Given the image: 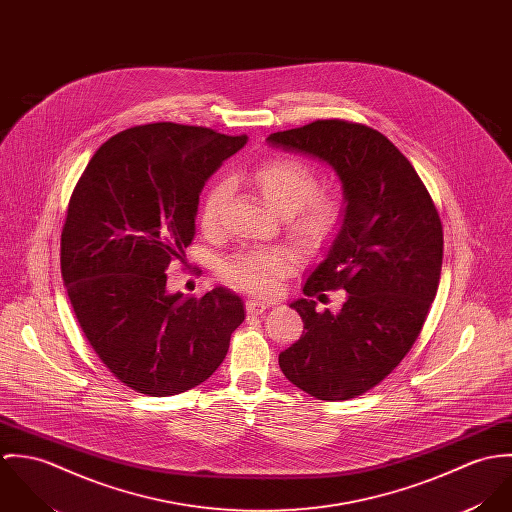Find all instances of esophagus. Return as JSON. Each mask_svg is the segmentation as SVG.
<instances>
[{
	"label": "esophagus",
	"instance_id": "1",
	"mask_svg": "<svg viewBox=\"0 0 512 512\" xmlns=\"http://www.w3.org/2000/svg\"><path fill=\"white\" fill-rule=\"evenodd\" d=\"M270 307V303L268 301H264V299H258V297H250L248 301H246V311L248 313H262V311H266Z\"/></svg>",
	"mask_w": 512,
	"mask_h": 512
}]
</instances>
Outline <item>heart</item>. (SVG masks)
<instances>
[{"instance_id": "b5f03b06", "label": "heart", "mask_w": 512, "mask_h": 512, "mask_svg": "<svg viewBox=\"0 0 512 512\" xmlns=\"http://www.w3.org/2000/svg\"><path fill=\"white\" fill-rule=\"evenodd\" d=\"M252 177L264 199L274 209L286 213L288 228L303 244H325L341 228L345 219V201L341 193L329 187L317 189L319 173L307 161L292 155L270 157L256 167ZM226 191V181H217L203 195L199 222L205 230L217 226ZM295 266L297 254L292 248L266 246L232 254L222 262L220 274L238 290L274 295L280 288V280L292 274Z\"/></svg>"}]
</instances>
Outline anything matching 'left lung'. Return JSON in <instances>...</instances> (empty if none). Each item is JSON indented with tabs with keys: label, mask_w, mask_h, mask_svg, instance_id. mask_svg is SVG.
<instances>
[{
	"label": "left lung",
	"mask_w": 512,
	"mask_h": 512,
	"mask_svg": "<svg viewBox=\"0 0 512 512\" xmlns=\"http://www.w3.org/2000/svg\"><path fill=\"white\" fill-rule=\"evenodd\" d=\"M268 142L329 163L347 201L341 232L309 270L307 297L290 305L303 335L280 353V368L319 400L357 398L400 365L426 323L443 258L438 209L400 149L363 124L315 120ZM331 289L348 292L344 307L317 312L314 299Z\"/></svg>",
	"instance_id": "8db88e82"
}]
</instances>
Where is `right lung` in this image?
<instances>
[{"label": "right lung", "mask_w": 512, "mask_h": 512, "mask_svg": "<svg viewBox=\"0 0 512 512\" xmlns=\"http://www.w3.org/2000/svg\"><path fill=\"white\" fill-rule=\"evenodd\" d=\"M246 140L173 122L134 126L98 147L74 187L61 234L65 288L98 359L140 394L205 382L244 321L236 293H169L165 270L195 238L205 181Z\"/></svg>", "instance_id": "1"}]
</instances>
